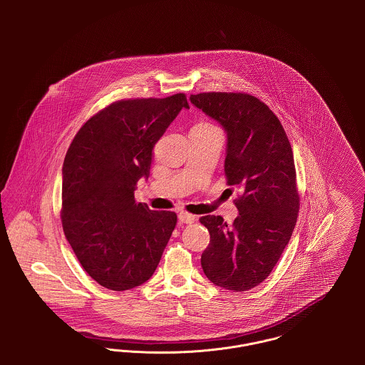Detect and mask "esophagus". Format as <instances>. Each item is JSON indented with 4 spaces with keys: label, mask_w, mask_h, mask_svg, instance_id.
Returning <instances> with one entry per match:
<instances>
[{
    "label": "esophagus",
    "mask_w": 365,
    "mask_h": 365,
    "mask_svg": "<svg viewBox=\"0 0 365 365\" xmlns=\"http://www.w3.org/2000/svg\"><path fill=\"white\" fill-rule=\"evenodd\" d=\"M178 219H179V222L183 223V225H191V223L195 222V216L187 213V212H180V213L178 215Z\"/></svg>",
    "instance_id": "1"
}]
</instances>
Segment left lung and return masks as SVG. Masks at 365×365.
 Instances as JSON below:
<instances>
[{"label": "left lung", "mask_w": 365, "mask_h": 365, "mask_svg": "<svg viewBox=\"0 0 365 365\" xmlns=\"http://www.w3.org/2000/svg\"><path fill=\"white\" fill-rule=\"evenodd\" d=\"M190 101L225 128L227 185L242 191L231 228L222 216L200 219L210 235L201 267L213 284L246 292L269 277L297 223L292 145L275 113L250 94L200 93Z\"/></svg>", "instance_id": "obj_1"}]
</instances>
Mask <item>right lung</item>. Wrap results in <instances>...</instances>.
<instances>
[{"label": "right lung", "instance_id": "1", "mask_svg": "<svg viewBox=\"0 0 365 365\" xmlns=\"http://www.w3.org/2000/svg\"><path fill=\"white\" fill-rule=\"evenodd\" d=\"M183 108V93L116 101L82 125L66 155L63 230L83 269L109 290L152 278L176 226V213L137 204L134 191Z\"/></svg>", "mask_w": 365, "mask_h": 365}]
</instances>
